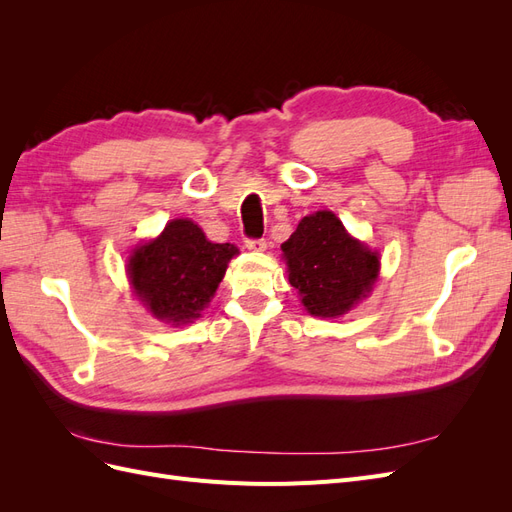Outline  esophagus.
<instances>
[{
  "label": "esophagus",
  "mask_w": 512,
  "mask_h": 512,
  "mask_svg": "<svg viewBox=\"0 0 512 512\" xmlns=\"http://www.w3.org/2000/svg\"><path fill=\"white\" fill-rule=\"evenodd\" d=\"M245 247L252 252H265L267 241L265 239H245Z\"/></svg>",
  "instance_id": "esophagus-1"
}]
</instances>
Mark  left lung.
I'll list each match as a JSON object with an SVG mask.
<instances>
[{
	"label": "left lung",
	"mask_w": 512,
	"mask_h": 512,
	"mask_svg": "<svg viewBox=\"0 0 512 512\" xmlns=\"http://www.w3.org/2000/svg\"><path fill=\"white\" fill-rule=\"evenodd\" d=\"M288 282L299 290L307 314L339 318L374 288L378 252L354 239L333 211L305 215L282 243Z\"/></svg>",
	"instance_id": "left-lung-1"
}]
</instances>
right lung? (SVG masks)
I'll use <instances>...</instances> for the list:
<instances>
[{"instance_id":"right-lung-1","label":"right lung","mask_w":512,"mask_h":512,"mask_svg":"<svg viewBox=\"0 0 512 512\" xmlns=\"http://www.w3.org/2000/svg\"><path fill=\"white\" fill-rule=\"evenodd\" d=\"M237 254L232 243L209 241L192 220H170L160 237L134 247L130 284L153 316L179 327L200 316Z\"/></svg>"}]
</instances>
